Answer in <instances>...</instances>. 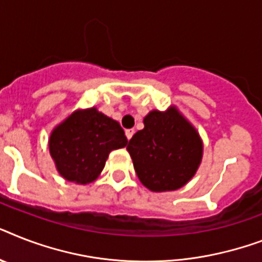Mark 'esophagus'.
I'll return each mask as SVG.
<instances>
[{"label":"esophagus","mask_w":262,"mask_h":262,"mask_svg":"<svg viewBox=\"0 0 262 262\" xmlns=\"http://www.w3.org/2000/svg\"><path fill=\"white\" fill-rule=\"evenodd\" d=\"M125 135H126L127 140H130L132 136L135 135V129H127V130H125Z\"/></svg>","instance_id":"obj_1"}]
</instances>
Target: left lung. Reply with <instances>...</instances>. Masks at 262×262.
Instances as JSON below:
<instances>
[{
	"instance_id": "obj_1",
	"label": "left lung",
	"mask_w": 262,
	"mask_h": 262,
	"mask_svg": "<svg viewBox=\"0 0 262 262\" xmlns=\"http://www.w3.org/2000/svg\"><path fill=\"white\" fill-rule=\"evenodd\" d=\"M140 182L153 192L182 188L196 173L203 144L196 129L171 106L152 110L126 146Z\"/></svg>"
}]
</instances>
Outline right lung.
I'll return each instance as SVG.
<instances>
[{
    "label": "right lung",
    "mask_w": 262,
    "mask_h": 262,
    "mask_svg": "<svg viewBox=\"0 0 262 262\" xmlns=\"http://www.w3.org/2000/svg\"><path fill=\"white\" fill-rule=\"evenodd\" d=\"M126 144L121 125L95 107L72 113L55 127L48 141L57 172L78 184L94 182L109 153Z\"/></svg>",
    "instance_id": "obj_1"
}]
</instances>
